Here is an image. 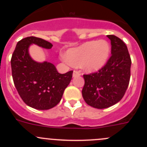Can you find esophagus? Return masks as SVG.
<instances>
[{"mask_svg": "<svg viewBox=\"0 0 147 147\" xmlns=\"http://www.w3.org/2000/svg\"><path fill=\"white\" fill-rule=\"evenodd\" d=\"M80 75H81V74H80V72H79V71L74 70L73 75H72V76H73L74 78H75V77H77V76H80Z\"/></svg>", "mask_w": 147, "mask_h": 147, "instance_id": "1", "label": "esophagus"}]
</instances>
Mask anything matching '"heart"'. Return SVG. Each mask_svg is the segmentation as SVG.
Returning a JSON list of instances; mask_svg holds the SVG:
<instances>
[{"mask_svg":"<svg viewBox=\"0 0 147 147\" xmlns=\"http://www.w3.org/2000/svg\"><path fill=\"white\" fill-rule=\"evenodd\" d=\"M110 45L107 41H90L76 47L67 50L62 55V60L68 64L80 66L88 72H97L108 61L110 55Z\"/></svg>","mask_w":147,"mask_h":147,"instance_id":"obj_1","label":"heart"}]
</instances>
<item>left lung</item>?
Masks as SVG:
<instances>
[{
    "instance_id": "8db88e82",
    "label": "left lung",
    "mask_w": 147,
    "mask_h": 147,
    "mask_svg": "<svg viewBox=\"0 0 147 147\" xmlns=\"http://www.w3.org/2000/svg\"><path fill=\"white\" fill-rule=\"evenodd\" d=\"M107 36L111 41V57L98 72L83 75V98L87 105L97 109L119 102L125 94L131 75V61L126 44L115 35Z\"/></svg>"
}]
</instances>
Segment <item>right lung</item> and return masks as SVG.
Instances as JSON below:
<instances>
[{
  "label": "right lung",
  "mask_w": 147,
  "mask_h": 147,
  "mask_svg": "<svg viewBox=\"0 0 147 147\" xmlns=\"http://www.w3.org/2000/svg\"><path fill=\"white\" fill-rule=\"evenodd\" d=\"M32 44L45 49L53 47L48 41L33 36L18 41L10 61L12 76L23 102L34 109L46 110L60 102L65 88L72 80L73 71L60 74L52 63L33 60L28 52Z\"/></svg>",
  "instance_id": "right-lung-1"
}]
</instances>
